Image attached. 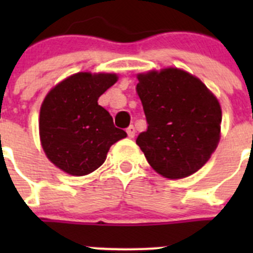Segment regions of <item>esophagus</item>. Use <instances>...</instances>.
<instances>
[{"instance_id":"1","label":"esophagus","mask_w":253,"mask_h":253,"mask_svg":"<svg viewBox=\"0 0 253 253\" xmlns=\"http://www.w3.org/2000/svg\"><path fill=\"white\" fill-rule=\"evenodd\" d=\"M126 133H128L129 138H134V135H135V128H134L133 125H130V126L126 129Z\"/></svg>"}]
</instances>
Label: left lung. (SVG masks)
I'll return each mask as SVG.
<instances>
[{
	"label": "left lung",
	"instance_id": "8db88e82",
	"mask_svg": "<svg viewBox=\"0 0 253 253\" xmlns=\"http://www.w3.org/2000/svg\"><path fill=\"white\" fill-rule=\"evenodd\" d=\"M148 129L137 144L154 171L169 180L193 175L220 140L222 107L200 78L167 67L138 73Z\"/></svg>",
	"mask_w": 253,
	"mask_h": 253
}]
</instances>
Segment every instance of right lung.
Returning <instances> with one entry per match:
<instances>
[{"label":"right lung","instance_id":"1","mask_svg":"<svg viewBox=\"0 0 253 253\" xmlns=\"http://www.w3.org/2000/svg\"><path fill=\"white\" fill-rule=\"evenodd\" d=\"M119 80L116 73L78 72L55 84L39 113L40 144L46 158L71 176L88 175L105 162L126 133L114 126L100 96Z\"/></svg>","mask_w":253,"mask_h":253}]
</instances>
